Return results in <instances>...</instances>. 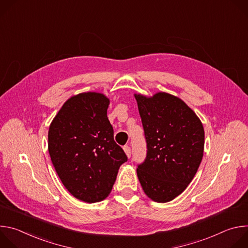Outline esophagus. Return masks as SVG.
<instances>
[{"mask_svg": "<svg viewBox=\"0 0 248 248\" xmlns=\"http://www.w3.org/2000/svg\"><path fill=\"white\" fill-rule=\"evenodd\" d=\"M124 151L125 152V154H126V156L129 158L130 157V155H131V151H130V147L128 146V145H125L124 147Z\"/></svg>", "mask_w": 248, "mask_h": 248, "instance_id": "obj_1", "label": "esophagus"}]
</instances>
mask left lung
I'll return each mask as SVG.
<instances>
[{"label":"left lung","mask_w":248,"mask_h":248,"mask_svg":"<svg viewBox=\"0 0 248 248\" xmlns=\"http://www.w3.org/2000/svg\"><path fill=\"white\" fill-rule=\"evenodd\" d=\"M147 143V156L136 172L145 194L166 203L183 193L199 168L204 152L200 119L179 97L158 92L134 94Z\"/></svg>","instance_id":"obj_1"}]
</instances>
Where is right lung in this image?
<instances>
[{
    "label": "right lung",
    "mask_w": 248,
    "mask_h": 248,
    "mask_svg": "<svg viewBox=\"0 0 248 248\" xmlns=\"http://www.w3.org/2000/svg\"><path fill=\"white\" fill-rule=\"evenodd\" d=\"M109 104L98 92L70 97L48 131V150L60 180L70 194L87 203L110 194L121 165L127 161L114 140Z\"/></svg>",
    "instance_id": "right-lung-1"
}]
</instances>
